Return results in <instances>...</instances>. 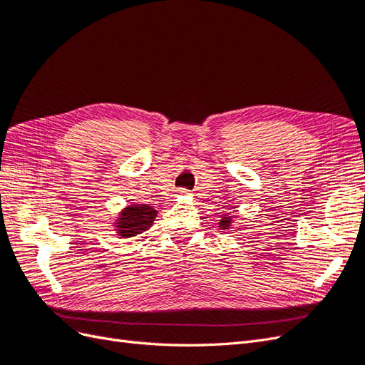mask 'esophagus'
<instances>
[{
  "label": "esophagus",
  "instance_id": "obj_1",
  "mask_svg": "<svg viewBox=\"0 0 365 365\" xmlns=\"http://www.w3.org/2000/svg\"><path fill=\"white\" fill-rule=\"evenodd\" d=\"M178 195L180 196H187V195H189V192H187L185 189H181V190H178Z\"/></svg>",
  "mask_w": 365,
  "mask_h": 365
}]
</instances>
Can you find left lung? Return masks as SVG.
I'll return each instance as SVG.
<instances>
[{
	"label": "left lung",
	"instance_id": "left-lung-1",
	"mask_svg": "<svg viewBox=\"0 0 365 365\" xmlns=\"http://www.w3.org/2000/svg\"><path fill=\"white\" fill-rule=\"evenodd\" d=\"M233 220H235V216H231L230 213H225L220 216L217 225L220 230H228V228H231V225H233Z\"/></svg>",
	"mask_w": 365,
	"mask_h": 365
}]
</instances>
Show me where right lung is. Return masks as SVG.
Instances as JSON below:
<instances>
[{
    "label": "right lung",
    "mask_w": 365,
    "mask_h": 365,
    "mask_svg": "<svg viewBox=\"0 0 365 365\" xmlns=\"http://www.w3.org/2000/svg\"><path fill=\"white\" fill-rule=\"evenodd\" d=\"M157 215V210L146 204H130L117 213L113 228L121 239L135 237L152 227Z\"/></svg>",
    "instance_id": "add662e5"
}]
</instances>
